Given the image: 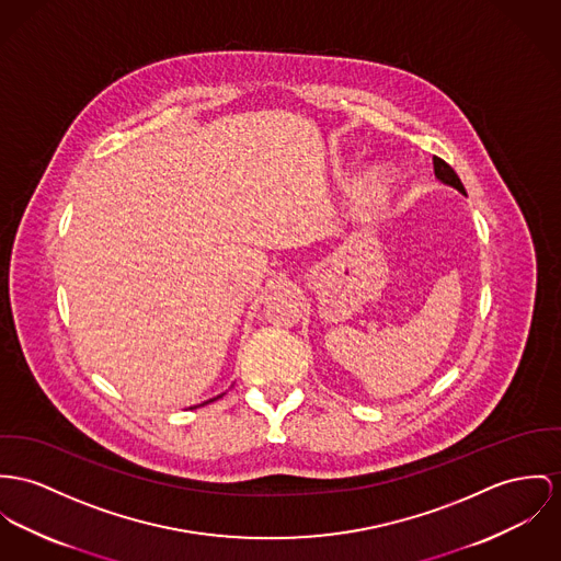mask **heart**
Segmentation results:
<instances>
[{"mask_svg": "<svg viewBox=\"0 0 561 561\" xmlns=\"http://www.w3.org/2000/svg\"><path fill=\"white\" fill-rule=\"evenodd\" d=\"M369 192H371L374 198H378V196L385 192V183H382L380 179H374V181L369 183Z\"/></svg>", "mask_w": 561, "mask_h": 561, "instance_id": "heart-1", "label": "heart"}]
</instances>
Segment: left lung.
<instances>
[{
  "label": "left lung",
  "instance_id": "left-lung-1",
  "mask_svg": "<svg viewBox=\"0 0 561 561\" xmlns=\"http://www.w3.org/2000/svg\"><path fill=\"white\" fill-rule=\"evenodd\" d=\"M433 171H435V176H437L444 185H450V187H455L457 192H461L463 196H468V194H466V187H463V183H461V179L457 176V173H455L444 160L433 158Z\"/></svg>",
  "mask_w": 561,
  "mask_h": 561
}]
</instances>
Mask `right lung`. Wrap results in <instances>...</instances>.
Wrapping results in <instances>:
<instances>
[{
	"label": "right lung",
	"mask_w": 561,
	"mask_h": 561,
	"mask_svg": "<svg viewBox=\"0 0 561 561\" xmlns=\"http://www.w3.org/2000/svg\"><path fill=\"white\" fill-rule=\"evenodd\" d=\"M221 394H217V397H214V399H209V401H205V403H201V405H207V403H211V401H216V399H219ZM194 408H198V405H194Z\"/></svg>",
	"instance_id": "1"
}]
</instances>
